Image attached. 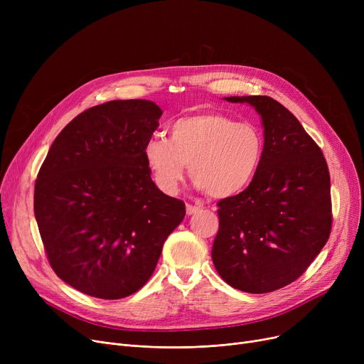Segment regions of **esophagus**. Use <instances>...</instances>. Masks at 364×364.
<instances>
[{
  "mask_svg": "<svg viewBox=\"0 0 364 364\" xmlns=\"http://www.w3.org/2000/svg\"><path fill=\"white\" fill-rule=\"evenodd\" d=\"M200 211V208L199 206H193V205H186V213H187V215H193V214H196V213H199Z\"/></svg>",
  "mask_w": 364,
  "mask_h": 364,
  "instance_id": "esophagus-1",
  "label": "esophagus"
}]
</instances>
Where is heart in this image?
Listing matches in <instances>:
<instances>
[{
	"instance_id": "b5f03b06",
	"label": "heart",
	"mask_w": 364,
	"mask_h": 364,
	"mask_svg": "<svg viewBox=\"0 0 364 364\" xmlns=\"http://www.w3.org/2000/svg\"><path fill=\"white\" fill-rule=\"evenodd\" d=\"M265 151L262 131L220 112H198L169 127V140L150 137L143 158L153 181L165 195H176L187 164L195 187L215 199H230L250 187Z\"/></svg>"
}]
</instances>
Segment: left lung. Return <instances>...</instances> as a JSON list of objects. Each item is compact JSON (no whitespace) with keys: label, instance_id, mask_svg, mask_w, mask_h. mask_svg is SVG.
Masks as SVG:
<instances>
[{"label":"left lung","instance_id":"1","mask_svg":"<svg viewBox=\"0 0 364 364\" xmlns=\"http://www.w3.org/2000/svg\"><path fill=\"white\" fill-rule=\"evenodd\" d=\"M224 99L257 110L265 151L254 183L242 195L218 202L213 262L235 289L273 292L307 270L329 239L328 164L299 121L269 95Z\"/></svg>","mask_w":364,"mask_h":364}]
</instances>
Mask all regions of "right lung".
<instances>
[{"label": "right lung", "mask_w": 364, "mask_h": 364, "mask_svg": "<svg viewBox=\"0 0 364 364\" xmlns=\"http://www.w3.org/2000/svg\"><path fill=\"white\" fill-rule=\"evenodd\" d=\"M161 117L150 100H112L80 113L47 153L35 220L51 269L76 291L102 299L137 292L186 215L143 158Z\"/></svg>", "instance_id": "add662e5"}]
</instances>
